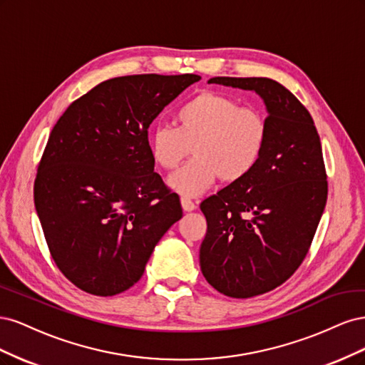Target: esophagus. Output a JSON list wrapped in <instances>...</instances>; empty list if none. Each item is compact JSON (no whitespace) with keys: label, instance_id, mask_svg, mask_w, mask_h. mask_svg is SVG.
<instances>
[{"label":"esophagus","instance_id":"34e87169","mask_svg":"<svg viewBox=\"0 0 365 365\" xmlns=\"http://www.w3.org/2000/svg\"><path fill=\"white\" fill-rule=\"evenodd\" d=\"M181 205L184 212H193L196 208V204L192 200H189V197H181Z\"/></svg>","mask_w":365,"mask_h":365}]
</instances>
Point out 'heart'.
Segmentation results:
<instances>
[{"mask_svg": "<svg viewBox=\"0 0 365 365\" xmlns=\"http://www.w3.org/2000/svg\"><path fill=\"white\" fill-rule=\"evenodd\" d=\"M176 128L158 125L150 130V155L172 170L193 146V158L168 178L184 197L207 192L219 178L239 182L257 168L268 140V121L254 108L216 91H202L175 113Z\"/></svg>", "mask_w": 365, "mask_h": 365, "instance_id": "obj_1", "label": "heart"}]
</instances>
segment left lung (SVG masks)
Masks as SVG:
<instances>
[{
  "label": "left lung",
  "instance_id": "left-lung-1",
  "mask_svg": "<svg viewBox=\"0 0 365 365\" xmlns=\"http://www.w3.org/2000/svg\"><path fill=\"white\" fill-rule=\"evenodd\" d=\"M208 83L256 91L268 111L257 168L201 202L205 280L227 297L250 298L288 280L312 244L327 201L322 143L311 114L279 82L212 77Z\"/></svg>",
  "mask_w": 365,
  "mask_h": 365
}]
</instances>
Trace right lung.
Here are the masks:
<instances>
[{
    "label": "right lung",
    "mask_w": 365,
    "mask_h": 365,
    "mask_svg": "<svg viewBox=\"0 0 365 365\" xmlns=\"http://www.w3.org/2000/svg\"><path fill=\"white\" fill-rule=\"evenodd\" d=\"M196 74L114 77L54 125L35 180V207L54 263L77 288L111 297L135 284L182 216L153 172L148 129Z\"/></svg>",
    "instance_id": "1"
}]
</instances>
